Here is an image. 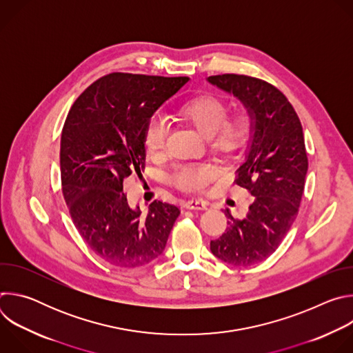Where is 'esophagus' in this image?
I'll list each match as a JSON object with an SVG mask.
<instances>
[{"label": "esophagus", "mask_w": 353, "mask_h": 353, "mask_svg": "<svg viewBox=\"0 0 353 353\" xmlns=\"http://www.w3.org/2000/svg\"><path fill=\"white\" fill-rule=\"evenodd\" d=\"M184 207L188 208V210H207V203L204 199H196V198H192V199H188L184 203Z\"/></svg>", "instance_id": "obj_1"}]
</instances>
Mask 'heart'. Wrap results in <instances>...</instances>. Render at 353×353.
I'll return each mask as SVG.
<instances>
[{
	"mask_svg": "<svg viewBox=\"0 0 353 353\" xmlns=\"http://www.w3.org/2000/svg\"><path fill=\"white\" fill-rule=\"evenodd\" d=\"M179 114L208 137L210 145L221 154H233L241 149L253 130V119L245 110L229 114V105L214 94H201L184 102ZM169 135V123L159 114H150L143 125V145L149 155L163 154ZM219 176V168L212 163L192 162L179 165L172 173V181L188 191H198Z\"/></svg>",
	"mask_w": 353,
	"mask_h": 353,
	"instance_id": "b5f03b06",
	"label": "heart"
}]
</instances>
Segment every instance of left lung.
<instances>
[{
    "label": "left lung",
    "instance_id": "obj_1",
    "mask_svg": "<svg viewBox=\"0 0 353 353\" xmlns=\"http://www.w3.org/2000/svg\"><path fill=\"white\" fill-rule=\"evenodd\" d=\"M208 81L240 99L254 120V135L234 180L253 195V203L241 221L225 210L230 221L225 233L211 240V251L230 265H254L279 247L297 216L309 168L303 128L286 96L270 82L239 74Z\"/></svg>",
    "mask_w": 353,
    "mask_h": 353
}]
</instances>
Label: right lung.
Returning <instances> with one entry per match:
<instances>
[{
    "label": "right lung",
    "instance_id": "right-lung-1",
    "mask_svg": "<svg viewBox=\"0 0 353 353\" xmlns=\"http://www.w3.org/2000/svg\"><path fill=\"white\" fill-rule=\"evenodd\" d=\"M187 77L112 72L74 102L61 132L63 195L85 243L106 263L142 267L158 259L180 215L154 201L146 216L131 210L123 181L145 168L143 125Z\"/></svg>",
    "mask_w": 353,
    "mask_h": 353
}]
</instances>
